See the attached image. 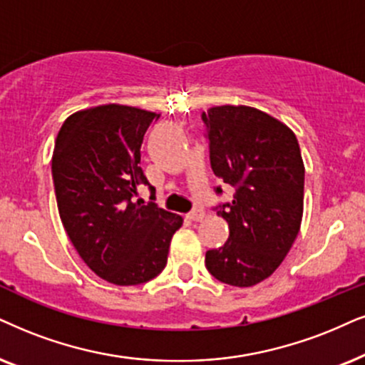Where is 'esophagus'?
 Masks as SVG:
<instances>
[{
  "mask_svg": "<svg viewBox=\"0 0 365 365\" xmlns=\"http://www.w3.org/2000/svg\"><path fill=\"white\" fill-rule=\"evenodd\" d=\"M205 217V212L202 210V209H195V210H192L190 214L187 215V219H190V220H193V222H200L202 219H204Z\"/></svg>",
  "mask_w": 365,
  "mask_h": 365,
  "instance_id": "34e87169",
  "label": "esophagus"
}]
</instances>
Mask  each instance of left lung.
I'll list each match as a JSON object with an SVG mask.
<instances>
[{
	"mask_svg": "<svg viewBox=\"0 0 365 365\" xmlns=\"http://www.w3.org/2000/svg\"><path fill=\"white\" fill-rule=\"evenodd\" d=\"M215 177L236 188L217 210L229 239L205 255L215 279L249 288L278 269L299 232L305 165L294 133L251 106H214L202 114ZM217 187V193H220Z\"/></svg>",
	"mask_w": 365,
	"mask_h": 365,
	"instance_id": "obj_1",
	"label": "left lung"
}]
</instances>
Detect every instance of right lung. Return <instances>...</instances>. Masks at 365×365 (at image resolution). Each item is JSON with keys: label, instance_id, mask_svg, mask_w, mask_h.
Instances as JSON below:
<instances>
[{"label": "right lung", "instance_id": "add662e5", "mask_svg": "<svg viewBox=\"0 0 365 365\" xmlns=\"http://www.w3.org/2000/svg\"><path fill=\"white\" fill-rule=\"evenodd\" d=\"M160 114L103 104L63 121L52 155L60 220L82 261L113 284L146 283L163 271L182 215L140 198L150 185L141 143ZM153 190V188H151Z\"/></svg>", "mask_w": 365, "mask_h": 365}]
</instances>
